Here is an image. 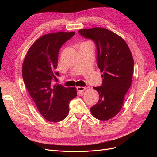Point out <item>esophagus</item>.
<instances>
[{
  "label": "esophagus",
  "mask_w": 157,
  "mask_h": 157,
  "mask_svg": "<svg viewBox=\"0 0 157 157\" xmlns=\"http://www.w3.org/2000/svg\"><path fill=\"white\" fill-rule=\"evenodd\" d=\"M77 90L78 91H79V92H84L85 90H86V87H81V86H79V87H77Z\"/></svg>",
  "instance_id": "esophagus-1"
}]
</instances>
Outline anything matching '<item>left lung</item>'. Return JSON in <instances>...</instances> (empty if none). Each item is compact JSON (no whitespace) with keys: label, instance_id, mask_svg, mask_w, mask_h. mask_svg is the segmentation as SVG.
I'll return each mask as SVG.
<instances>
[{"label":"left lung","instance_id":"obj_1","mask_svg":"<svg viewBox=\"0 0 157 157\" xmlns=\"http://www.w3.org/2000/svg\"><path fill=\"white\" fill-rule=\"evenodd\" d=\"M78 33L95 42L98 67L103 73L101 86L94 88L99 94V101L90 111L97 119H111L121 111L131 86L134 65L131 52L124 39L105 28L83 29Z\"/></svg>","mask_w":157,"mask_h":157}]
</instances>
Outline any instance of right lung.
<instances>
[{
    "label": "right lung",
    "instance_id": "1",
    "mask_svg": "<svg viewBox=\"0 0 157 157\" xmlns=\"http://www.w3.org/2000/svg\"><path fill=\"white\" fill-rule=\"evenodd\" d=\"M75 34L58 32L47 34L36 40L28 50L22 67L23 80L28 92L47 121L63 120L69 112V103L77 96L75 88H65L52 84L55 74L60 48Z\"/></svg>",
    "mask_w": 157,
    "mask_h": 157
}]
</instances>
